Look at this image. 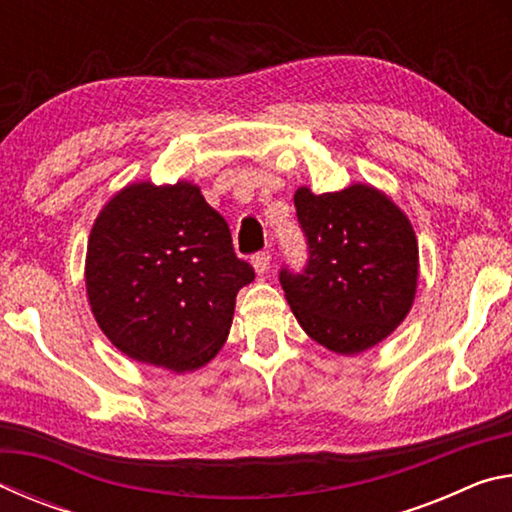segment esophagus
<instances>
[{
  "instance_id": "1",
  "label": "esophagus",
  "mask_w": 512,
  "mask_h": 512,
  "mask_svg": "<svg viewBox=\"0 0 512 512\" xmlns=\"http://www.w3.org/2000/svg\"><path fill=\"white\" fill-rule=\"evenodd\" d=\"M253 266L259 275L266 273L271 268V253L268 250H259V253L253 255Z\"/></svg>"
}]
</instances>
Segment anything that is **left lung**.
<instances>
[{
    "mask_svg": "<svg viewBox=\"0 0 512 512\" xmlns=\"http://www.w3.org/2000/svg\"><path fill=\"white\" fill-rule=\"evenodd\" d=\"M296 214L307 241L300 271L280 268L291 311L311 339L339 354L384 341L409 314L418 284V241L393 201L368 185L311 194Z\"/></svg>",
    "mask_w": 512,
    "mask_h": 512,
    "instance_id": "left-lung-1",
    "label": "left lung"
}]
</instances>
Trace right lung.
I'll return each instance as SVG.
<instances>
[{"label":"right lung","mask_w":512,"mask_h":512,"mask_svg":"<svg viewBox=\"0 0 512 512\" xmlns=\"http://www.w3.org/2000/svg\"><path fill=\"white\" fill-rule=\"evenodd\" d=\"M255 271L192 183L128 185L94 221L85 287L103 334L131 359L201 368L228 339Z\"/></svg>","instance_id":"obj_1"}]
</instances>
